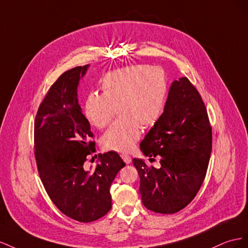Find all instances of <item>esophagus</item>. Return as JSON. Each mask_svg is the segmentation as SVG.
<instances>
[{"mask_svg":"<svg viewBox=\"0 0 248 248\" xmlns=\"http://www.w3.org/2000/svg\"><path fill=\"white\" fill-rule=\"evenodd\" d=\"M120 157H122V158L124 159V163H125V164H130L131 162H132V158L130 157L129 155H126V154H122V155H120Z\"/></svg>","mask_w":248,"mask_h":248,"instance_id":"esophagus-1","label":"esophagus"}]
</instances>
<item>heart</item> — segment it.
<instances>
[{
	"label": "heart",
	"instance_id": "1",
	"mask_svg": "<svg viewBox=\"0 0 248 248\" xmlns=\"http://www.w3.org/2000/svg\"><path fill=\"white\" fill-rule=\"evenodd\" d=\"M102 90L103 93L87 95L84 115L103 129L118 111L120 117L106 131L102 144L108 151L129 152L140 138L141 126L152 128L163 114L168 93L166 74L155 66L124 67L104 76Z\"/></svg>",
	"mask_w": 248,
	"mask_h": 248
}]
</instances>
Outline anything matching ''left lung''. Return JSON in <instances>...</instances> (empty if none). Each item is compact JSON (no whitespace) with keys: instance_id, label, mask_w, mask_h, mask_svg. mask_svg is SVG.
I'll return each mask as SVG.
<instances>
[{"instance_id":"left-lung-1","label":"left lung","mask_w":248,"mask_h":248,"mask_svg":"<svg viewBox=\"0 0 248 248\" xmlns=\"http://www.w3.org/2000/svg\"><path fill=\"white\" fill-rule=\"evenodd\" d=\"M140 150L150 161L160 159V168L133 159L144 207L173 214L188 206L206 178L212 151L206 106L188 78L171 84L163 114L146 134Z\"/></svg>"}]
</instances>
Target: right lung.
Here are the masks:
<instances>
[{"mask_svg":"<svg viewBox=\"0 0 248 248\" xmlns=\"http://www.w3.org/2000/svg\"><path fill=\"white\" fill-rule=\"evenodd\" d=\"M88 65L63 73L36 113L34 124L35 159L49 199L63 214L91 222L112 208L110 187L125 164L116 152L98 155L94 170L85 167L95 152L93 133L78 103V86ZM96 157V155H95Z\"/></svg>","mask_w":248,"mask_h":248,"instance_id":"add662e5","label":"right lung"}]
</instances>
